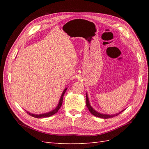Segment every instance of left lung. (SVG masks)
<instances>
[{"mask_svg": "<svg viewBox=\"0 0 149 149\" xmlns=\"http://www.w3.org/2000/svg\"><path fill=\"white\" fill-rule=\"evenodd\" d=\"M86 106L88 107V109H89V112H91V113L95 116L96 117H98V118H102V119H107V118H113V117L114 116H118L119 114H120L122 112L124 111V110H123L121 112H119V113L118 114H114V115H108V114H101V113H100V112H97L96 111L94 110L93 108L91 107V106L89 104V99H88V94L86 93Z\"/></svg>", "mask_w": 149, "mask_h": 149, "instance_id": "left-lung-1", "label": "left lung"}]
</instances>
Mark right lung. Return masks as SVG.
I'll return each instance as SVG.
<instances>
[{"label": "right lung", "instance_id": "add662e5", "mask_svg": "<svg viewBox=\"0 0 149 149\" xmlns=\"http://www.w3.org/2000/svg\"><path fill=\"white\" fill-rule=\"evenodd\" d=\"M67 88H65L64 89L63 92L62 94H61V96L60 97V101H59V103H58V106H56V107L55 108V109H54L53 110L51 111L50 112H47V113H45V114H31L30 113V112L26 111V112L27 113L31 116L33 117V118H48V117H49V116H53V114H56V112L58 111V110L60 109V108L61 107V105H62V103H63V96H64V94L66 91Z\"/></svg>", "mask_w": 149, "mask_h": 149}]
</instances>
